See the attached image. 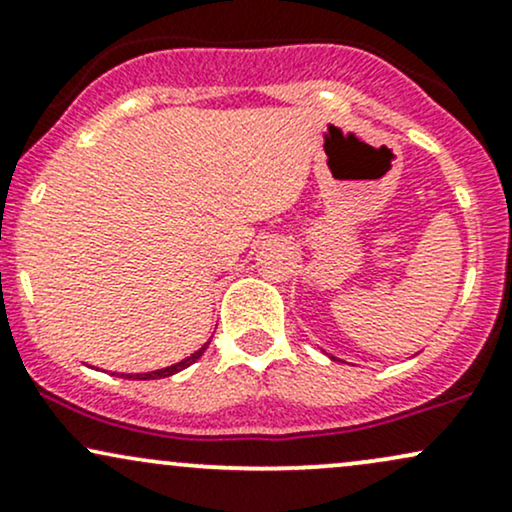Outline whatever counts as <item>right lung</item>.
<instances>
[{
  "label": "right lung",
  "mask_w": 512,
  "mask_h": 512,
  "mask_svg": "<svg viewBox=\"0 0 512 512\" xmlns=\"http://www.w3.org/2000/svg\"><path fill=\"white\" fill-rule=\"evenodd\" d=\"M207 346H209V342L202 346V349L199 351H195V354L192 356H187L185 361H180V363H175V366H168V368H161V370H151V373H139V375H127L129 380H158V378H168V375H175V373H180L182 368H187V366H192V363L197 361L199 356L204 354V351H207Z\"/></svg>",
  "instance_id": "add662e5"
}]
</instances>
